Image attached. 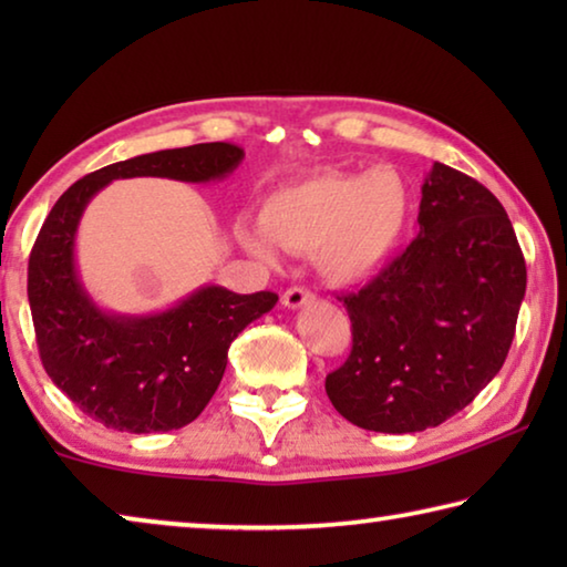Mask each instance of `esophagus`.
Instances as JSON below:
<instances>
[{
	"label": "esophagus",
	"instance_id": "34e87169",
	"mask_svg": "<svg viewBox=\"0 0 567 567\" xmlns=\"http://www.w3.org/2000/svg\"><path fill=\"white\" fill-rule=\"evenodd\" d=\"M315 295L307 290V287H290V290H285L282 295V305L287 307V310H300L302 305L312 302Z\"/></svg>",
	"mask_w": 567,
	"mask_h": 567
}]
</instances>
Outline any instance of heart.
I'll return each mask as SVG.
<instances>
[{
  "label": "heart",
  "mask_w": 567,
  "mask_h": 567,
  "mask_svg": "<svg viewBox=\"0 0 567 567\" xmlns=\"http://www.w3.org/2000/svg\"><path fill=\"white\" fill-rule=\"evenodd\" d=\"M260 227L239 225L247 252L275 262V245L312 255L332 285L368 282L390 265L410 225V189L392 167L320 172L275 189L262 203Z\"/></svg>",
  "instance_id": "obj_1"
}]
</instances>
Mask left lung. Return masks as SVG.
Instances as JSON below:
<instances>
[{
	"label": "left lung",
	"instance_id": "obj_1",
	"mask_svg": "<svg viewBox=\"0 0 567 567\" xmlns=\"http://www.w3.org/2000/svg\"><path fill=\"white\" fill-rule=\"evenodd\" d=\"M420 233L375 280L344 297L352 350L324 380L344 420L375 433L437 427L501 372L525 297V260L503 205L435 162Z\"/></svg>",
	"mask_w": 567,
	"mask_h": 567
}]
</instances>
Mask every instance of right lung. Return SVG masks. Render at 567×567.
Instances as JSON below:
<instances>
[{"label": "right lung", "mask_w": 567, "mask_h": 567, "mask_svg": "<svg viewBox=\"0 0 567 567\" xmlns=\"http://www.w3.org/2000/svg\"><path fill=\"white\" fill-rule=\"evenodd\" d=\"M243 157L237 145L205 142L114 162L76 179L47 215L27 272L40 358L54 385L102 425L134 435L189 425L225 375L229 344L272 310L277 295L205 285L162 312L102 310L74 262L84 207L112 179L213 182L235 172Z\"/></svg>", "instance_id": "right-lung-1"}]
</instances>
